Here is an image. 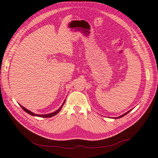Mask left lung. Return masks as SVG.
Here are the masks:
<instances>
[{
    "mask_svg": "<svg viewBox=\"0 0 158 158\" xmlns=\"http://www.w3.org/2000/svg\"><path fill=\"white\" fill-rule=\"evenodd\" d=\"M131 111V110H130ZM130 111H129V112H127V113H125V114H123L122 116H119V117H117V118H122V117L123 116H125L126 114H128V113H129Z\"/></svg>",
    "mask_w": 158,
    "mask_h": 158,
    "instance_id": "left-lung-1",
    "label": "left lung"
}]
</instances>
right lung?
Wrapping results in <instances>:
<instances>
[{
	"mask_svg": "<svg viewBox=\"0 0 158 158\" xmlns=\"http://www.w3.org/2000/svg\"><path fill=\"white\" fill-rule=\"evenodd\" d=\"M64 102H65V100H64V102H63V104H62V106H61L60 107V108H59V109H58L56 111H55V112H52V113H50V114H35L33 113V112H31V111L28 110L27 109L25 108H24V107H23V106H21V105H20V106H21V107L22 108V109L23 110H25V112H26L27 113H28L29 114H31V115H32V116H35L42 117V118H44V117H45V118H50V117H52V116H55V115L56 114H58V112H60V110H61L62 107V106H63V105H64Z\"/></svg>",
	"mask_w": 158,
	"mask_h": 158,
	"instance_id": "add662e5",
	"label": "right lung"
}]
</instances>
